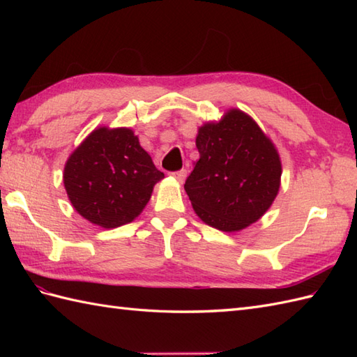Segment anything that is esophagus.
I'll return each mask as SVG.
<instances>
[{
	"label": "esophagus",
	"mask_w": 357,
	"mask_h": 357,
	"mask_svg": "<svg viewBox=\"0 0 357 357\" xmlns=\"http://www.w3.org/2000/svg\"><path fill=\"white\" fill-rule=\"evenodd\" d=\"M172 176H173L174 179H178L179 183H183V181L185 179V176H187V170H185V169H183V170L173 172V173H172Z\"/></svg>",
	"instance_id": "esophagus-1"
}]
</instances>
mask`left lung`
<instances>
[{"label": "left lung", "mask_w": 357, "mask_h": 357, "mask_svg": "<svg viewBox=\"0 0 357 357\" xmlns=\"http://www.w3.org/2000/svg\"><path fill=\"white\" fill-rule=\"evenodd\" d=\"M199 159L184 184L204 222L238 231L256 222L275 201L280 159L271 141L244 112L233 109L196 136Z\"/></svg>", "instance_id": "left-lung-1"}]
</instances>
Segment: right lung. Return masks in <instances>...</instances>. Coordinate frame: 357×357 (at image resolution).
<instances>
[{"mask_svg": "<svg viewBox=\"0 0 357 357\" xmlns=\"http://www.w3.org/2000/svg\"><path fill=\"white\" fill-rule=\"evenodd\" d=\"M162 178L130 128H98L73 151L64 169L72 206L104 229L132 222Z\"/></svg>", "mask_w": 357, "mask_h": 357, "instance_id": "obj_1", "label": "right lung"}]
</instances>
